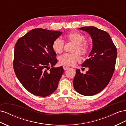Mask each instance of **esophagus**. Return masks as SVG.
<instances>
[{
  "label": "esophagus",
  "mask_w": 126,
  "mask_h": 126,
  "mask_svg": "<svg viewBox=\"0 0 126 126\" xmlns=\"http://www.w3.org/2000/svg\"><path fill=\"white\" fill-rule=\"evenodd\" d=\"M63 68L64 70H66L67 69H69V67L67 66H63Z\"/></svg>",
  "instance_id": "obj_1"
}]
</instances>
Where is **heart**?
I'll return each mask as SVG.
<instances>
[{
	"mask_svg": "<svg viewBox=\"0 0 126 126\" xmlns=\"http://www.w3.org/2000/svg\"><path fill=\"white\" fill-rule=\"evenodd\" d=\"M65 39L68 41L72 42L76 44L73 52L74 54H64L59 57V60L61 64L67 66H73L77 63L80 61V54L85 55L87 54L89 50V46L85 41L86 36L83 34L77 32H72L68 33L65 37ZM64 41L62 39L58 38L56 39L52 44V48L57 54H61L63 51Z\"/></svg>",
	"mask_w": 126,
	"mask_h": 126,
	"instance_id": "1",
	"label": "heart"
}]
</instances>
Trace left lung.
I'll return each instance as SVG.
<instances>
[{
    "label": "left lung",
    "mask_w": 126,
    "mask_h": 126,
    "mask_svg": "<svg viewBox=\"0 0 126 126\" xmlns=\"http://www.w3.org/2000/svg\"><path fill=\"white\" fill-rule=\"evenodd\" d=\"M79 29L88 33L93 41L89 58L82 64L88 70L83 75L76 69L73 80L74 88L83 96H91L100 93L108 85L115 70L117 50L109 33L94 26Z\"/></svg>",
    "instance_id": "left-lung-1"
}]
</instances>
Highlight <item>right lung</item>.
<instances>
[{"mask_svg": "<svg viewBox=\"0 0 126 126\" xmlns=\"http://www.w3.org/2000/svg\"><path fill=\"white\" fill-rule=\"evenodd\" d=\"M62 33L34 29L19 39L15 45V74L25 89L34 95L46 97L58 87L63 69L62 66L53 67L57 59L52 44ZM50 66L53 67L50 69Z\"/></svg>", "mask_w": 126, "mask_h": 126, "instance_id": "add662e5", "label": "right lung"}]
</instances>
